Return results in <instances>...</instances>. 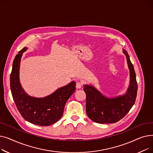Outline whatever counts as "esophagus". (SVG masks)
<instances>
[{
    "label": "esophagus",
    "instance_id": "34e87169",
    "mask_svg": "<svg viewBox=\"0 0 153 153\" xmlns=\"http://www.w3.org/2000/svg\"><path fill=\"white\" fill-rule=\"evenodd\" d=\"M82 86V83L81 82H77L76 83V88L77 89H80Z\"/></svg>",
    "mask_w": 153,
    "mask_h": 153
}]
</instances>
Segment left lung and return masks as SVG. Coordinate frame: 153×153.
I'll list each match as a JSON object with an SVG mask.
<instances>
[{
	"label": "left lung",
	"instance_id": "left-lung-1",
	"mask_svg": "<svg viewBox=\"0 0 153 153\" xmlns=\"http://www.w3.org/2000/svg\"><path fill=\"white\" fill-rule=\"evenodd\" d=\"M125 54L130 72V84L125 95L108 99L94 87L84 85L86 94V113L89 118L98 123H114L122 119L130 110L137 95L138 84L134 67L127 52Z\"/></svg>",
	"mask_w": 153,
	"mask_h": 153
}]
</instances>
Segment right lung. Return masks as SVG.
<instances>
[{
    "instance_id": "add662e5",
    "label": "right lung",
    "mask_w": 153,
    "mask_h": 153,
    "mask_svg": "<svg viewBox=\"0 0 153 153\" xmlns=\"http://www.w3.org/2000/svg\"><path fill=\"white\" fill-rule=\"evenodd\" d=\"M23 48L16 55L13 62L10 83L13 99L22 117L28 122L43 126L51 125L61 118L68 100L76 91V82L59 88L56 92L42 99L28 95L19 81V68Z\"/></svg>"
}]
</instances>
